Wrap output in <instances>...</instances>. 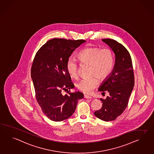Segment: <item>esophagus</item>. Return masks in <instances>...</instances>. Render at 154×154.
I'll return each instance as SVG.
<instances>
[{"mask_svg": "<svg viewBox=\"0 0 154 154\" xmlns=\"http://www.w3.org/2000/svg\"><path fill=\"white\" fill-rule=\"evenodd\" d=\"M84 98L85 99H91L92 98V97H91V96H89V95H88L84 94Z\"/></svg>", "mask_w": 154, "mask_h": 154, "instance_id": "1", "label": "esophagus"}]
</instances>
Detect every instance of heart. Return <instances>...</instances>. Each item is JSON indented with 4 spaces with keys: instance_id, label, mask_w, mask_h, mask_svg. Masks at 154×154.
<instances>
[{
    "instance_id": "obj_1",
    "label": "heart",
    "mask_w": 154,
    "mask_h": 154,
    "mask_svg": "<svg viewBox=\"0 0 154 154\" xmlns=\"http://www.w3.org/2000/svg\"><path fill=\"white\" fill-rule=\"evenodd\" d=\"M78 58L82 63L90 65L89 74L93 76L82 79L76 86L84 93H91L99 84L96 76L100 80H104L112 72L114 64L113 52L107 48H87L80 51ZM78 67V63L74 57H69L67 59L66 68L71 77H77Z\"/></svg>"
}]
</instances>
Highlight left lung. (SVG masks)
<instances>
[{"label":"left lung","instance_id":"left-lung-1","mask_svg":"<svg viewBox=\"0 0 154 154\" xmlns=\"http://www.w3.org/2000/svg\"><path fill=\"white\" fill-rule=\"evenodd\" d=\"M114 53L115 63L110 75L104 80L98 89L106 99L100 98L102 106L96 110L94 115L101 120L114 121L123 112L128 100L134 84V73L130 54L122 44L112 39H103Z\"/></svg>","mask_w":154,"mask_h":154}]
</instances>
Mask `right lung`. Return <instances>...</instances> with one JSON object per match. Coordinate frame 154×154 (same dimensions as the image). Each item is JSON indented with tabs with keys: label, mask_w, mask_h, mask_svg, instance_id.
<instances>
[{
	"label": "right lung",
	"mask_w": 154,
	"mask_h": 154,
	"mask_svg": "<svg viewBox=\"0 0 154 154\" xmlns=\"http://www.w3.org/2000/svg\"><path fill=\"white\" fill-rule=\"evenodd\" d=\"M85 42L54 38L44 44L35 56L31 73L35 98L44 114L53 121L71 117L78 100L83 98L84 94L80 91L70 92L74 85L66 64L75 49ZM63 90H67V94L62 95Z\"/></svg>",
	"instance_id": "obj_1"
}]
</instances>
